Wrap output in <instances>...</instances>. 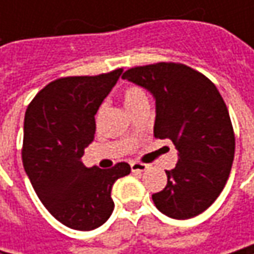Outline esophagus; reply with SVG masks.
Instances as JSON below:
<instances>
[{"label":"esophagus","mask_w":254,"mask_h":254,"mask_svg":"<svg viewBox=\"0 0 254 254\" xmlns=\"http://www.w3.org/2000/svg\"><path fill=\"white\" fill-rule=\"evenodd\" d=\"M147 168H148L147 164H141V162H132L131 164L132 172H144Z\"/></svg>","instance_id":"34e87169"}]
</instances>
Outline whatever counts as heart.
<instances>
[{
    "mask_svg": "<svg viewBox=\"0 0 254 254\" xmlns=\"http://www.w3.org/2000/svg\"><path fill=\"white\" fill-rule=\"evenodd\" d=\"M123 102H124V106L128 109V112L132 113L138 110L140 107L148 106V96L140 86L132 84V86H127L123 90ZM103 113H104V106H102L96 113V123L97 124L102 120Z\"/></svg>",
    "mask_w": 254,
    "mask_h": 254,
    "instance_id": "heart-1",
    "label": "heart"
}]
</instances>
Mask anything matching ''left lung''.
Instances as JSON below:
<instances>
[{
  "mask_svg": "<svg viewBox=\"0 0 254 254\" xmlns=\"http://www.w3.org/2000/svg\"><path fill=\"white\" fill-rule=\"evenodd\" d=\"M123 79L147 89L155 99V138H168L178 150L167 187L152 195L155 206L174 219L206 210L229 178L235 132L228 107L206 76L182 64L137 66Z\"/></svg>",
  "mask_w": 254,
  "mask_h": 254,
  "instance_id": "8db88e82",
  "label": "left lung"
}]
</instances>
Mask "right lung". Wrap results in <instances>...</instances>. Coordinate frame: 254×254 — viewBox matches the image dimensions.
I'll list each match as a JSON object with an SVG mask.
<instances>
[{
  "label": "right lung",
  "instance_id": "1",
  "mask_svg": "<svg viewBox=\"0 0 254 254\" xmlns=\"http://www.w3.org/2000/svg\"><path fill=\"white\" fill-rule=\"evenodd\" d=\"M122 72L54 80L35 96L25 113L26 175L45 208L70 229L102 226L114 209L113 184L131 171L127 162L112 170L87 168L82 162L84 148L94 138V114Z\"/></svg>",
  "mask_w": 254,
  "mask_h": 254
}]
</instances>
